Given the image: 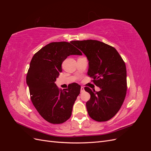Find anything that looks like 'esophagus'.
I'll list each match as a JSON object with an SVG mask.
<instances>
[{
	"instance_id": "obj_1",
	"label": "esophagus",
	"mask_w": 151,
	"mask_h": 151,
	"mask_svg": "<svg viewBox=\"0 0 151 151\" xmlns=\"http://www.w3.org/2000/svg\"><path fill=\"white\" fill-rule=\"evenodd\" d=\"M84 88L83 86H81V93H83V92H84Z\"/></svg>"
}]
</instances>
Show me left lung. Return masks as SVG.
Returning a JSON list of instances; mask_svg holds the SVG:
<instances>
[{"instance_id": "obj_1", "label": "left lung", "mask_w": 151, "mask_h": 151, "mask_svg": "<svg viewBox=\"0 0 151 151\" xmlns=\"http://www.w3.org/2000/svg\"><path fill=\"white\" fill-rule=\"evenodd\" d=\"M89 61L88 76L101 89L98 92L85 87L91 95L86 103L89 116L97 122L110 120L119 111L127 93V70L116 50L97 40L72 41Z\"/></svg>"}]
</instances>
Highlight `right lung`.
Returning <instances> with one entry per match:
<instances>
[{"label":"right lung","instance_id":"right-lung-1","mask_svg":"<svg viewBox=\"0 0 151 151\" xmlns=\"http://www.w3.org/2000/svg\"><path fill=\"white\" fill-rule=\"evenodd\" d=\"M71 42H52L41 48L32 58L27 73L32 103L40 115L53 124L62 123L70 117L80 94L78 84L72 83L61 90L55 83L62 71L63 60L71 55H82Z\"/></svg>","mask_w":151,"mask_h":151}]
</instances>
